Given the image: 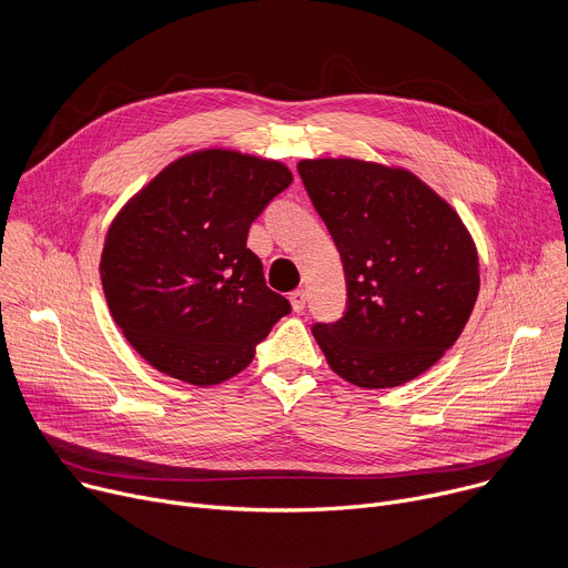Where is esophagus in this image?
<instances>
[{
	"label": "esophagus",
	"instance_id": "34e87169",
	"mask_svg": "<svg viewBox=\"0 0 568 568\" xmlns=\"http://www.w3.org/2000/svg\"><path fill=\"white\" fill-rule=\"evenodd\" d=\"M305 298H307V294H305L303 290H296V292H292V294H290V303H292V310H294V312H303V307H305Z\"/></svg>",
	"mask_w": 568,
	"mask_h": 568
}]
</instances>
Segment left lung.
<instances>
[{"label":"left lung","mask_w":568,"mask_h":568,"mask_svg":"<svg viewBox=\"0 0 568 568\" xmlns=\"http://www.w3.org/2000/svg\"><path fill=\"white\" fill-rule=\"evenodd\" d=\"M303 186L339 250L348 307L312 335L359 388L412 382L456 344L474 310L478 252L460 215L407 169L301 159Z\"/></svg>","instance_id":"1"}]
</instances>
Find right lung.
<instances>
[{
    "label": "right lung",
    "instance_id": "right-lung-1",
    "mask_svg": "<svg viewBox=\"0 0 568 568\" xmlns=\"http://www.w3.org/2000/svg\"><path fill=\"white\" fill-rule=\"evenodd\" d=\"M292 180L281 161L204 148L171 161L116 213L103 292L130 346L159 373L220 384L252 364L292 310L247 250L252 222Z\"/></svg>",
    "mask_w": 568,
    "mask_h": 568
}]
</instances>
